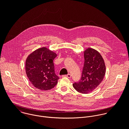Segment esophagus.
<instances>
[{
    "label": "esophagus",
    "mask_w": 129,
    "mask_h": 129,
    "mask_svg": "<svg viewBox=\"0 0 129 129\" xmlns=\"http://www.w3.org/2000/svg\"><path fill=\"white\" fill-rule=\"evenodd\" d=\"M62 77H66V78H71V75L70 74H68L67 75L62 76Z\"/></svg>",
    "instance_id": "34e87169"
}]
</instances>
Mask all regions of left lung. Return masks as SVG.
Listing matches in <instances>:
<instances>
[{"label":"left lung","instance_id":"8db88e82","mask_svg":"<svg viewBox=\"0 0 129 129\" xmlns=\"http://www.w3.org/2000/svg\"><path fill=\"white\" fill-rule=\"evenodd\" d=\"M84 64L81 79L73 84L78 92L87 94L95 89L102 82L106 73L104 60L96 50L88 48L84 51Z\"/></svg>","mask_w":129,"mask_h":129}]
</instances>
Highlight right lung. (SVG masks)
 <instances>
[{
  "label": "right lung",
  "mask_w": 129,
  "mask_h": 129,
  "mask_svg": "<svg viewBox=\"0 0 129 129\" xmlns=\"http://www.w3.org/2000/svg\"><path fill=\"white\" fill-rule=\"evenodd\" d=\"M56 53L43 47L29 54L25 61V71L32 85L41 90L53 88L59 79L54 72L53 61Z\"/></svg>",
  "instance_id": "right-lung-1"
}]
</instances>
